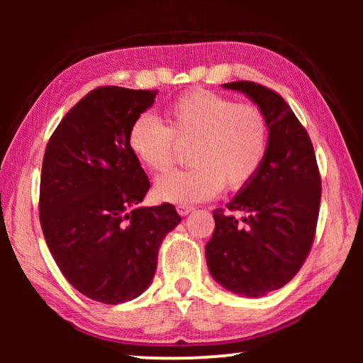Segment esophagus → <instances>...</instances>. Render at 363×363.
<instances>
[{"mask_svg": "<svg viewBox=\"0 0 363 363\" xmlns=\"http://www.w3.org/2000/svg\"><path fill=\"white\" fill-rule=\"evenodd\" d=\"M176 210H177V213L181 214V216H187V214L192 213L195 208L194 206H189V205H177Z\"/></svg>", "mask_w": 363, "mask_h": 363, "instance_id": "1", "label": "esophagus"}]
</instances>
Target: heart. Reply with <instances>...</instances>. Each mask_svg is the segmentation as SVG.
I'll return each instance as SVG.
<instances>
[{
	"label": "heart",
	"mask_w": 363,
	"mask_h": 363,
	"mask_svg": "<svg viewBox=\"0 0 363 363\" xmlns=\"http://www.w3.org/2000/svg\"><path fill=\"white\" fill-rule=\"evenodd\" d=\"M164 126L140 115L128 131V147L145 168L155 173L174 163L176 141L194 143V167L158 177L153 195L160 201L189 205L213 199L224 187L240 190L255 179L267 152L269 128L262 112L235 104L213 91H190L164 110Z\"/></svg>",
	"instance_id": "b5f03b06"
}]
</instances>
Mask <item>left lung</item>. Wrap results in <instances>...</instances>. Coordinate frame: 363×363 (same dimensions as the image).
I'll return each mask as SVG.
<instances>
[{"instance_id":"left-lung-1","label":"left lung","mask_w":363,"mask_h":363,"mask_svg":"<svg viewBox=\"0 0 363 363\" xmlns=\"http://www.w3.org/2000/svg\"><path fill=\"white\" fill-rule=\"evenodd\" d=\"M243 93L267 120V152L261 169L223 208L213 211L206 264L220 286L247 298L286 285L303 266L315 235L322 182L309 134L275 91L251 82L225 83Z\"/></svg>"}]
</instances>
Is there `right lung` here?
Masks as SVG:
<instances>
[{
	"instance_id": "right-lung-1",
	"label": "right lung",
	"mask_w": 363,
	"mask_h": 363,
	"mask_svg": "<svg viewBox=\"0 0 363 363\" xmlns=\"http://www.w3.org/2000/svg\"><path fill=\"white\" fill-rule=\"evenodd\" d=\"M157 91L104 86L86 94L46 145L40 223L54 261L77 290L104 304L143 294L158 250L181 223L174 206H140L150 187L128 147L131 123Z\"/></svg>"
}]
</instances>
